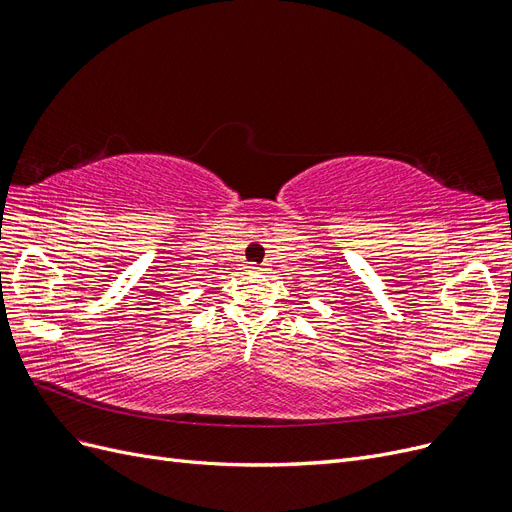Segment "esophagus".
Segmentation results:
<instances>
[{
    "instance_id": "obj_1",
    "label": "esophagus",
    "mask_w": 512,
    "mask_h": 512,
    "mask_svg": "<svg viewBox=\"0 0 512 512\" xmlns=\"http://www.w3.org/2000/svg\"><path fill=\"white\" fill-rule=\"evenodd\" d=\"M250 269H252V271H262V267H258V265H252Z\"/></svg>"
}]
</instances>
